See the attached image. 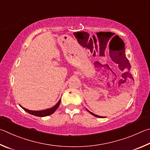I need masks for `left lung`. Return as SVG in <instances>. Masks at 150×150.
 Segmentation results:
<instances>
[{"instance_id":"left-lung-1","label":"left lung","mask_w":150,"mask_h":150,"mask_svg":"<svg viewBox=\"0 0 150 150\" xmlns=\"http://www.w3.org/2000/svg\"><path fill=\"white\" fill-rule=\"evenodd\" d=\"M125 59H126V60H127V58H126V57H125ZM129 68H130V64L129 65ZM88 110V109H87ZM88 111L89 112H90V113H91V115H93V116H95V117H100V116H98V115H95V114H93V112H90V111H88Z\"/></svg>"}]
</instances>
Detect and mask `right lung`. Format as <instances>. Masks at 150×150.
<instances>
[{
    "label": "right lung",
    "mask_w": 150,
    "mask_h": 150,
    "mask_svg": "<svg viewBox=\"0 0 150 150\" xmlns=\"http://www.w3.org/2000/svg\"><path fill=\"white\" fill-rule=\"evenodd\" d=\"M60 101H61V99H60V100L58 101V103L55 105L54 107H52V108L43 110V111H31V110H28V109L23 108V107L21 105H20V107H22V108L24 110V111L28 112V113H30L31 115H35V116H37V117H46V116H48V115H51V114L53 113L55 111H56L57 109L59 107V105L60 103Z\"/></svg>",
    "instance_id": "right-lung-1"
}]
</instances>
